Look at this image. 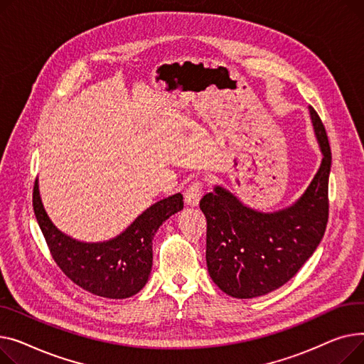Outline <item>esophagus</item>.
I'll return each instance as SVG.
<instances>
[{
    "mask_svg": "<svg viewBox=\"0 0 364 364\" xmlns=\"http://www.w3.org/2000/svg\"><path fill=\"white\" fill-rule=\"evenodd\" d=\"M201 197H203V183L200 181L192 182L185 191V203L191 207H196L198 205Z\"/></svg>",
    "mask_w": 364,
    "mask_h": 364,
    "instance_id": "34e87169",
    "label": "esophagus"
}]
</instances>
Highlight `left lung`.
<instances>
[{
  "mask_svg": "<svg viewBox=\"0 0 364 364\" xmlns=\"http://www.w3.org/2000/svg\"><path fill=\"white\" fill-rule=\"evenodd\" d=\"M322 164L304 194L292 205L263 213L215 186L200 201L207 219L208 274L233 298L266 295L284 284L311 257L323 238L329 215L331 146L325 126L309 107Z\"/></svg>",
  "mask_w": 364,
  "mask_h": 364,
  "instance_id": "left-lung-1",
  "label": "left lung"
}]
</instances>
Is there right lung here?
<instances>
[{
  "label": "right lung",
  "instance_id": "1",
  "mask_svg": "<svg viewBox=\"0 0 364 364\" xmlns=\"http://www.w3.org/2000/svg\"><path fill=\"white\" fill-rule=\"evenodd\" d=\"M33 211L54 262L70 281L94 295L122 300L138 294L153 267V238L170 216L183 208L182 194L157 201L116 238L80 242L63 233L42 205L38 179L33 186Z\"/></svg>",
  "mask_w": 364,
  "mask_h": 364
}]
</instances>
